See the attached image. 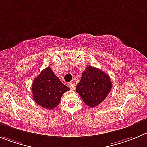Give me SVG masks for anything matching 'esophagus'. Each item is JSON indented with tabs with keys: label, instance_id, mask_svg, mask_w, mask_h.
Instances as JSON below:
<instances>
[{
	"label": "esophagus",
	"instance_id": "obj_1",
	"mask_svg": "<svg viewBox=\"0 0 147 147\" xmlns=\"http://www.w3.org/2000/svg\"><path fill=\"white\" fill-rule=\"evenodd\" d=\"M69 88H70L71 89H75V85L72 83H69Z\"/></svg>",
	"mask_w": 147,
	"mask_h": 147
}]
</instances>
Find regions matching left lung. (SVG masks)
Wrapping results in <instances>:
<instances>
[{"label": "left lung", "mask_w": 147, "mask_h": 147, "mask_svg": "<svg viewBox=\"0 0 147 147\" xmlns=\"http://www.w3.org/2000/svg\"><path fill=\"white\" fill-rule=\"evenodd\" d=\"M112 88L110 77L99 69L88 66L82 73L76 92L84 103L94 108L106 98Z\"/></svg>", "instance_id": "8db88e82"}]
</instances>
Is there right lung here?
Masks as SVG:
<instances>
[{"label":"right lung","mask_w":147,"mask_h":147,"mask_svg":"<svg viewBox=\"0 0 147 147\" xmlns=\"http://www.w3.org/2000/svg\"><path fill=\"white\" fill-rule=\"evenodd\" d=\"M34 101L47 109H53L59 105L62 95L69 88L61 83L50 67L42 70L32 83Z\"/></svg>","instance_id":"1"}]
</instances>
